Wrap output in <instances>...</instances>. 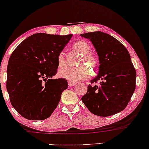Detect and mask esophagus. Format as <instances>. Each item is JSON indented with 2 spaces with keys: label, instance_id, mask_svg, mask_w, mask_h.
<instances>
[{
  "label": "esophagus",
  "instance_id": "1",
  "mask_svg": "<svg viewBox=\"0 0 149 149\" xmlns=\"http://www.w3.org/2000/svg\"><path fill=\"white\" fill-rule=\"evenodd\" d=\"M76 83H75V82H72V81H69V83H68V85H69V87H72V86H74L75 85H76Z\"/></svg>",
  "mask_w": 149,
  "mask_h": 149
}]
</instances>
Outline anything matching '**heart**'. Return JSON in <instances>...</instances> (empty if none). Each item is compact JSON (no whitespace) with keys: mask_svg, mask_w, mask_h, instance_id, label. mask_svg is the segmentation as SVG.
Returning <instances> with one entry per match:
<instances>
[{"mask_svg":"<svg viewBox=\"0 0 149 149\" xmlns=\"http://www.w3.org/2000/svg\"><path fill=\"white\" fill-rule=\"evenodd\" d=\"M73 47L80 54H83V57H81L80 60V64L86 62L93 67L96 66L97 64V57H95V54L90 52V45L88 42L83 40H77L73 44ZM57 64L59 67H62L66 64L64 53L63 52L59 53L58 55ZM91 70L87 66H82L78 68L65 67L58 71L59 77L72 82L88 79L91 76Z\"/></svg>","mask_w":149,"mask_h":149,"instance_id":"b5f03b06","label":"heart"}]
</instances>
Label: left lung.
I'll list each match as a JSON object with an SVG mask.
<instances>
[{"label": "left lung", "mask_w": 149, "mask_h": 149, "mask_svg": "<svg viewBox=\"0 0 149 149\" xmlns=\"http://www.w3.org/2000/svg\"><path fill=\"white\" fill-rule=\"evenodd\" d=\"M80 36L92 42L100 61L98 74L91 80L92 85L88 86L82 101L90 112L99 116L107 117L122 111L136 87V73L129 52L117 39L104 32Z\"/></svg>", "instance_id": "8db88e82"}]
</instances>
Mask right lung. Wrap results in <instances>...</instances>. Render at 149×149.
Here are the masks:
<instances>
[{
	"instance_id": "obj_1",
	"label": "right lung",
	"mask_w": 149,
	"mask_h": 149,
	"mask_svg": "<svg viewBox=\"0 0 149 149\" xmlns=\"http://www.w3.org/2000/svg\"><path fill=\"white\" fill-rule=\"evenodd\" d=\"M72 36L33 34L12 53L6 88L13 107L25 118L42 120L57 108L68 83L52 78L57 73L58 55Z\"/></svg>"
}]
</instances>
